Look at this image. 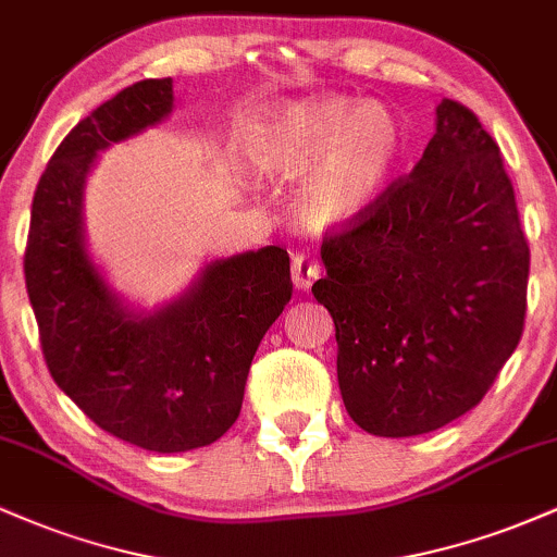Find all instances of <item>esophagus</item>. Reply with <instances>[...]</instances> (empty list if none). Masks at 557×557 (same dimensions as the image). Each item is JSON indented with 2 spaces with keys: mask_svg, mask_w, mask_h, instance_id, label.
Masks as SVG:
<instances>
[{
  "mask_svg": "<svg viewBox=\"0 0 557 557\" xmlns=\"http://www.w3.org/2000/svg\"><path fill=\"white\" fill-rule=\"evenodd\" d=\"M317 277H319V261L306 251L296 253V257H293V285H296L298 290H309Z\"/></svg>",
  "mask_w": 557,
  "mask_h": 557,
  "instance_id": "obj_1",
  "label": "esophagus"
}]
</instances>
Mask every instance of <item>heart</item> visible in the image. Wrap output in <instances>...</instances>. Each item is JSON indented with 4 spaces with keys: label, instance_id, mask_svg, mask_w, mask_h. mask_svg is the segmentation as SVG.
I'll list each match as a JSON object with an SVG mask.
<instances>
[{
    "label": "heart",
    "instance_id": "1",
    "mask_svg": "<svg viewBox=\"0 0 557 557\" xmlns=\"http://www.w3.org/2000/svg\"><path fill=\"white\" fill-rule=\"evenodd\" d=\"M248 164L267 181L304 178L298 216L324 233L356 222L387 188L403 127L387 110L322 96L280 104L246 136Z\"/></svg>",
    "mask_w": 557,
    "mask_h": 557
}]
</instances>
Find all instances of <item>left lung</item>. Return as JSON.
Listing matches in <instances>:
<instances>
[{"label":"left lung","instance_id":"left-lung-1","mask_svg":"<svg viewBox=\"0 0 557 557\" xmlns=\"http://www.w3.org/2000/svg\"><path fill=\"white\" fill-rule=\"evenodd\" d=\"M311 293L332 314L345 411L376 437L450 424L521 341L529 243L500 146L469 107L437 104L408 177L322 243Z\"/></svg>","mask_w":557,"mask_h":557}]
</instances>
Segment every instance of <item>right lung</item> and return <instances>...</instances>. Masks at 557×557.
Segmentation results:
<instances>
[{
    "mask_svg": "<svg viewBox=\"0 0 557 557\" xmlns=\"http://www.w3.org/2000/svg\"><path fill=\"white\" fill-rule=\"evenodd\" d=\"M170 112L172 78L138 81L67 133L36 185L23 261L49 374L96 426L154 453L212 445L235 424L253 354L293 296L280 246L209 261L151 314L123 304L88 257L96 154Z\"/></svg>",
    "mask_w": 557,
    "mask_h": 557,
    "instance_id": "right-lung-1",
    "label": "right lung"
}]
</instances>
